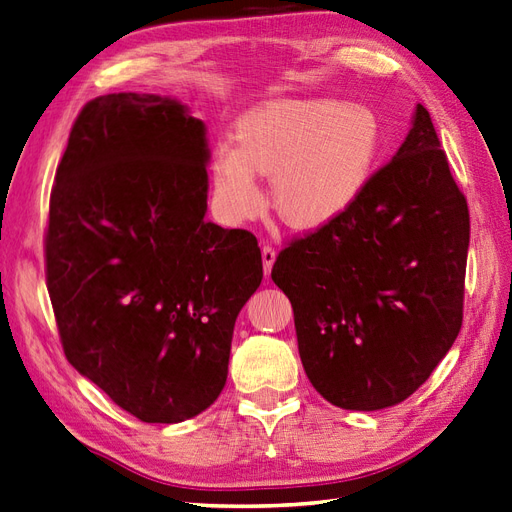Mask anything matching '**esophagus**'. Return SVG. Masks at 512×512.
<instances>
[{
    "instance_id": "1",
    "label": "esophagus",
    "mask_w": 512,
    "mask_h": 512,
    "mask_svg": "<svg viewBox=\"0 0 512 512\" xmlns=\"http://www.w3.org/2000/svg\"><path fill=\"white\" fill-rule=\"evenodd\" d=\"M261 259H264V270L266 274H270L274 261H276V251L270 246V244H264V248H261Z\"/></svg>"
}]
</instances>
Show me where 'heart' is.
<instances>
[{"label": "heart", "instance_id": "b5f03b06", "mask_svg": "<svg viewBox=\"0 0 512 512\" xmlns=\"http://www.w3.org/2000/svg\"><path fill=\"white\" fill-rule=\"evenodd\" d=\"M238 148L218 150L214 193L233 218L264 206L259 173H272L270 197L283 223L321 229L352 210L382 152V126L364 105L332 98L270 100L238 124Z\"/></svg>", "mask_w": 512, "mask_h": 512}]
</instances>
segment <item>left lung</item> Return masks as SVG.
Segmentation results:
<instances>
[{"instance_id": "1", "label": "left lung", "mask_w": 512, "mask_h": 512, "mask_svg": "<svg viewBox=\"0 0 512 512\" xmlns=\"http://www.w3.org/2000/svg\"><path fill=\"white\" fill-rule=\"evenodd\" d=\"M467 246V201L418 105L410 135L352 210L291 240L272 266L321 397L373 412L427 382L461 330Z\"/></svg>"}]
</instances>
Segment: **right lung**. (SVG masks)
Masks as SVG:
<instances>
[{"label": "right lung", "instance_id": "obj_1", "mask_svg": "<svg viewBox=\"0 0 512 512\" xmlns=\"http://www.w3.org/2000/svg\"><path fill=\"white\" fill-rule=\"evenodd\" d=\"M206 126L178 100L87 102L57 165L45 272L68 362L143 422L218 399L236 317L264 266L257 238L208 212Z\"/></svg>", "mask_w": 512, "mask_h": 512}]
</instances>
